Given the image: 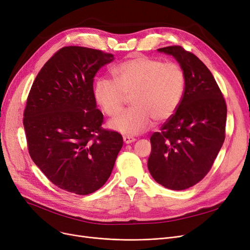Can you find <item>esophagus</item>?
Masks as SVG:
<instances>
[{
    "label": "esophagus",
    "instance_id": "esophagus-1",
    "mask_svg": "<svg viewBox=\"0 0 250 250\" xmlns=\"http://www.w3.org/2000/svg\"><path fill=\"white\" fill-rule=\"evenodd\" d=\"M136 141V139L134 137H128V136H124V142L125 143V144H130V143H132V142H135Z\"/></svg>",
    "mask_w": 250,
    "mask_h": 250
}]
</instances>
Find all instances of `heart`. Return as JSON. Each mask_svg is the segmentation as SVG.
I'll list each match as a JSON object with an SVG mask.
<instances>
[{"mask_svg": "<svg viewBox=\"0 0 250 250\" xmlns=\"http://www.w3.org/2000/svg\"><path fill=\"white\" fill-rule=\"evenodd\" d=\"M115 81L100 78L94 86L97 104L103 112L116 116L128 96L131 105L110 126L124 135L141 134L151 127L153 119L171 118L181 104L187 86L186 73L177 62L138 55L113 68Z\"/></svg>", "mask_w": 250, "mask_h": 250, "instance_id": "1", "label": "heart"}]
</instances>
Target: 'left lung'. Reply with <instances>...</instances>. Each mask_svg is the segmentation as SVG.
I'll list each match as a JSON object with an SVG mask.
<instances>
[{"instance_id": "left-lung-1", "label": "left lung", "mask_w": 250, "mask_h": 250, "mask_svg": "<svg viewBox=\"0 0 250 250\" xmlns=\"http://www.w3.org/2000/svg\"><path fill=\"white\" fill-rule=\"evenodd\" d=\"M176 59L186 73L181 104L150 137L148 170L161 186L191 188L210 171L226 138L227 104L210 70L195 54L174 45L158 49Z\"/></svg>"}]
</instances>
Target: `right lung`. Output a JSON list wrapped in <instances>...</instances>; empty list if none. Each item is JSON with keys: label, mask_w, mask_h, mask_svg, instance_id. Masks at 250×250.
Segmentation results:
<instances>
[{"label": "right lung", "mask_w": 250, "mask_h": 250, "mask_svg": "<svg viewBox=\"0 0 250 250\" xmlns=\"http://www.w3.org/2000/svg\"><path fill=\"white\" fill-rule=\"evenodd\" d=\"M114 55L66 46L46 62L23 111L27 149L53 184L76 195L95 192L113 170L123 136L102 127L94 77Z\"/></svg>", "instance_id": "obj_1"}]
</instances>
